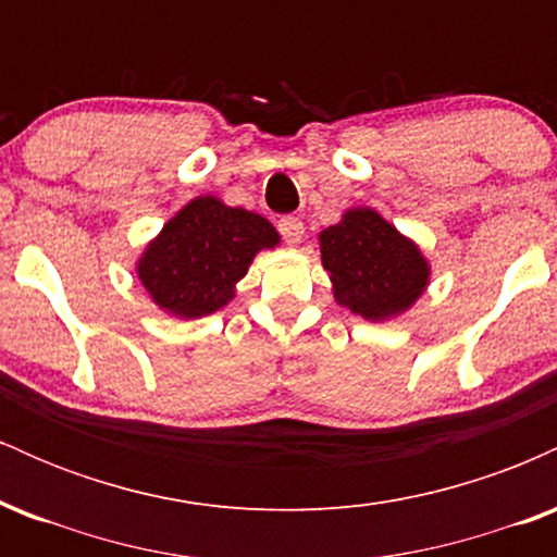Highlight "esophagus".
<instances>
[{
  "label": "esophagus",
  "mask_w": 557,
  "mask_h": 557,
  "mask_svg": "<svg viewBox=\"0 0 557 557\" xmlns=\"http://www.w3.org/2000/svg\"><path fill=\"white\" fill-rule=\"evenodd\" d=\"M277 227L290 246H296V243H300V238H304V222H300L298 216H283Z\"/></svg>",
  "instance_id": "1"
}]
</instances>
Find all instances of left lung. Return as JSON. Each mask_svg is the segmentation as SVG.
Masks as SVG:
<instances>
[{
  "label": "left lung",
  "instance_id": "left-lung-1",
  "mask_svg": "<svg viewBox=\"0 0 557 557\" xmlns=\"http://www.w3.org/2000/svg\"><path fill=\"white\" fill-rule=\"evenodd\" d=\"M335 300L369 322L411 309L430 285V261L411 238L369 207L348 209L319 233Z\"/></svg>",
  "mask_w": 557,
  "mask_h": 557
}]
</instances>
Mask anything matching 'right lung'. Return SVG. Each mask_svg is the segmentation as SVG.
Listing matches in <instances>:
<instances>
[{
    "label": "right lung",
    "mask_w": 557,
    "mask_h": 557,
    "mask_svg": "<svg viewBox=\"0 0 557 557\" xmlns=\"http://www.w3.org/2000/svg\"><path fill=\"white\" fill-rule=\"evenodd\" d=\"M277 243L280 233L261 214L196 196L144 248L136 272L159 309L198 319L227 306L253 257Z\"/></svg>",
    "instance_id": "right-lung-1"
}]
</instances>
